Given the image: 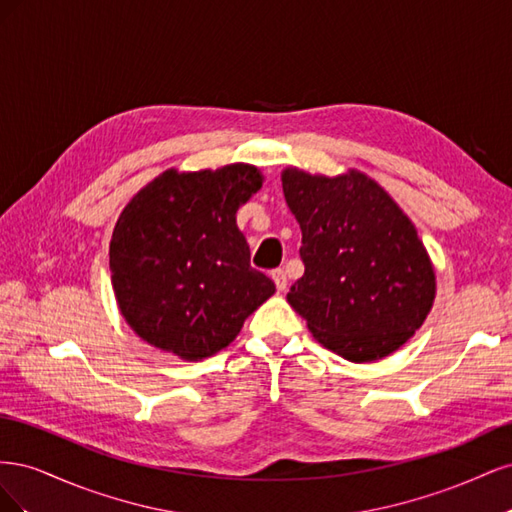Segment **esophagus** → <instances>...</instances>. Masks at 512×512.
<instances>
[{"label": "esophagus", "mask_w": 512, "mask_h": 512, "mask_svg": "<svg viewBox=\"0 0 512 512\" xmlns=\"http://www.w3.org/2000/svg\"><path fill=\"white\" fill-rule=\"evenodd\" d=\"M271 277H273V282H275L277 290H286L288 277H286V271H284V269H273V271H271Z\"/></svg>", "instance_id": "34e87169"}]
</instances>
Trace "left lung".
I'll return each instance as SVG.
<instances>
[{
  "instance_id": "8db88e82",
  "label": "left lung",
  "mask_w": 512,
  "mask_h": 512,
  "mask_svg": "<svg viewBox=\"0 0 512 512\" xmlns=\"http://www.w3.org/2000/svg\"><path fill=\"white\" fill-rule=\"evenodd\" d=\"M282 188L305 265L286 299L307 329L352 363L404 346L436 297V273L408 215L359 170L324 177L286 168Z\"/></svg>"
}]
</instances>
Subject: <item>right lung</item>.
Here are the masks:
<instances>
[{
	"label": "right lung",
	"instance_id": "add662e5",
	"mask_svg": "<svg viewBox=\"0 0 512 512\" xmlns=\"http://www.w3.org/2000/svg\"><path fill=\"white\" fill-rule=\"evenodd\" d=\"M262 185L252 164L166 170L121 211L111 239V282L138 337L183 361L226 348L275 292L252 269L237 209Z\"/></svg>",
	"mask_w": 512,
	"mask_h": 512
}]
</instances>
